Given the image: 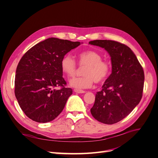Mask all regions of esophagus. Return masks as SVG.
I'll use <instances>...</instances> for the list:
<instances>
[{"instance_id": "esophagus-1", "label": "esophagus", "mask_w": 158, "mask_h": 158, "mask_svg": "<svg viewBox=\"0 0 158 158\" xmlns=\"http://www.w3.org/2000/svg\"><path fill=\"white\" fill-rule=\"evenodd\" d=\"M74 92L78 93V94H84V93H85V91L80 90V89H74Z\"/></svg>"}]
</instances>
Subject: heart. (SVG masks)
<instances>
[{
    "label": "heart",
    "instance_id": "obj_1",
    "mask_svg": "<svg viewBox=\"0 0 158 158\" xmlns=\"http://www.w3.org/2000/svg\"><path fill=\"white\" fill-rule=\"evenodd\" d=\"M78 64L85 66L82 77L74 78L70 81V85L76 89L90 88L94 82H103L108 77L111 66L107 61L102 60V56L95 51H85L78 55ZM61 69L69 78L73 77L77 71L74 59L70 55H64L60 62Z\"/></svg>",
    "mask_w": 158,
    "mask_h": 158
}]
</instances>
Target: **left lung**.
I'll return each instance as SVG.
<instances>
[{"label":"left lung","mask_w":158,"mask_h":158,"mask_svg":"<svg viewBox=\"0 0 158 158\" xmlns=\"http://www.w3.org/2000/svg\"><path fill=\"white\" fill-rule=\"evenodd\" d=\"M90 45L106 50L111 57L112 72L95 94L90 109L99 122L113 125L125 118L140 103L144 83L142 66L133 51L125 45L111 40H94Z\"/></svg>","instance_id":"left-lung-1"}]
</instances>
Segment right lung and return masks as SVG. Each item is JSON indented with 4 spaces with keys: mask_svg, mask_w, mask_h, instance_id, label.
<instances>
[{
    "mask_svg": "<svg viewBox=\"0 0 158 158\" xmlns=\"http://www.w3.org/2000/svg\"><path fill=\"white\" fill-rule=\"evenodd\" d=\"M80 44L51 37L32 47L22 57L16 69L14 92L19 106L31 120L48 123L63 110L73 89L64 87L60 62ZM57 86L62 88L56 90Z\"/></svg>",
    "mask_w": 158,
    "mask_h": 158,
    "instance_id": "1",
    "label": "right lung"
}]
</instances>
